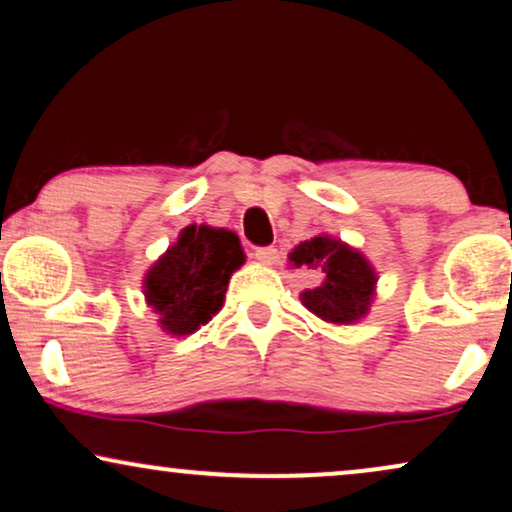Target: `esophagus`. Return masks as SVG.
<instances>
[{"instance_id": "esophagus-1", "label": "esophagus", "mask_w": 512, "mask_h": 512, "mask_svg": "<svg viewBox=\"0 0 512 512\" xmlns=\"http://www.w3.org/2000/svg\"><path fill=\"white\" fill-rule=\"evenodd\" d=\"M254 258H256L258 263H263V265H272V263H277L279 251L275 247H256Z\"/></svg>"}]
</instances>
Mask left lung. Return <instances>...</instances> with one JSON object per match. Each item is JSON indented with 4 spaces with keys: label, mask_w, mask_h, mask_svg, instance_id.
<instances>
[{
    "label": "left lung",
    "mask_w": 512,
    "mask_h": 512,
    "mask_svg": "<svg viewBox=\"0 0 512 512\" xmlns=\"http://www.w3.org/2000/svg\"><path fill=\"white\" fill-rule=\"evenodd\" d=\"M289 258L296 268L324 272V284L300 293L307 310L331 324H352L368 312L375 289V272L359 251L331 237L300 242Z\"/></svg>",
    "instance_id": "8db88e82"
}]
</instances>
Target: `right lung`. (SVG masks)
<instances>
[{"label":"right lung","mask_w":512,"mask_h":512,"mask_svg":"<svg viewBox=\"0 0 512 512\" xmlns=\"http://www.w3.org/2000/svg\"><path fill=\"white\" fill-rule=\"evenodd\" d=\"M244 263L235 233L223 228L188 226L179 240L149 270L144 293L160 326L172 335L198 331L221 310L228 279Z\"/></svg>","instance_id":"1"}]
</instances>
